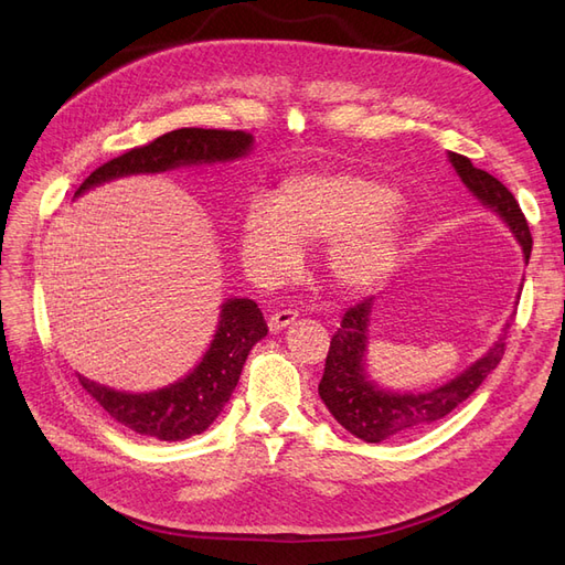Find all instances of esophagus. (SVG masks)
Wrapping results in <instances>:
<instances>
[{"mask_svg":"<svg viewBox=\"0 0 565 565\" xmlns=\"http://www.w3.org/2000/svg\"><path fill=\"white\" fill-rule=\"evenodd\" d=\"M295 320H297V311H292V309L276 311V313L268 316V330L273 334H278V332H282L287 328V324H292Z\"/></svg>","mask_w":565,"mask_h":565,"instance_id":"obj_1","label":"esophagus"}]
</instances>
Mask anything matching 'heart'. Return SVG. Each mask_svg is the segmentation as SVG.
<instances>
[{"mask_svg":"<svg viewBox=\"0 0 565 565\" xmlns=\"http://www.w3.org/2000/svg\"><path fill=\"white\" fill-rule=\"evenodd\" d=\"M398 195L358 174L303 172L273 198L252 200L241 224V256L249 278L276 287L301 264V245L324 243V270L349 295L370 292L398 266Z\"/></svg>","mask_w":565,"mask_h":565,"instance_id":"obj_1","label":"heart"}]
</instances>
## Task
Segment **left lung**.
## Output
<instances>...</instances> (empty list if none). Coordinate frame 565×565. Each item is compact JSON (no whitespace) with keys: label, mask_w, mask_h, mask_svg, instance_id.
Returning a JSON list of instances; mask_svg holds the SVG:
<instances>
[{"label":"left lung","mask_w":565,"mask_h":565,"mask_svg":"<svg viewBox=\"0 0 565 565\" xmlns=\"http://www.w3.org/2000/svg\"><path fill=\"white\" fill-rule=\"evenodd\" d=\"M448 160L467 191L488 212L502 218V224L519 243L523 264L527 266L533 237H530L527 221L516 198L509 193V188L502 181L490 177L483 169H476L469 158L448 152ZM372 316V297L344 313L341 328L330 341V351L328 358H324V372L318 384V393L322 403L328 405L330 415L349 434L365 443L413 436L429 429L431 424L440 422L443 417H448L500 365L504 355V339L511 328V320H514L509 318L502 324L498 339L492 341V347L446 384H438L429 391H393L382 386L380 382H374L367 372Z\"/></svg>","instance_id":"1"}]
</instances>
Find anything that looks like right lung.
Returning a JSON list of instances; mask_svg holds the SVG:
<instances>
[{
  "instance_id": "add662e5",
  "label": "right lung",
  "mask_w": 565,
  "mask_h": 565,
  "mask_svg": "<svg viewBox=\"0 0 565 565\" xmlns=\"http://www.w3.org/2000/svg\"><path fill=\"white\" fill-rule=\"evenodd\" d=\"M252 148L254 136L247 131L174 129L98 167L84 179L75 198L125 177L164 174L183 167H214L245 160ZM266 334V320L256 301L233 297L221 303L216 330L200 363L174 384L131 393L98 384L84 374H79V384L127 429L158 440H185L207 431L210 424L224 413L249 351Z\"/></svg>"
}]
</instances>
